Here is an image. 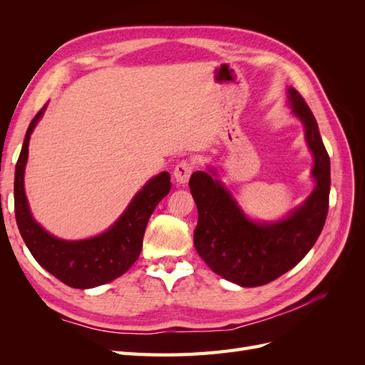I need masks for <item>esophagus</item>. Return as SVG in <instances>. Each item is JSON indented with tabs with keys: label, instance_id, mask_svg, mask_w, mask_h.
I'll return each mask as SVG.
<instances>
[{
	"label": "esophagus",
	"instance_id": "1",
	"mask_svg": "<svg viewBox=\"0 0 365 365\" xmlns=\"http://www.w3.org/2000/svg\"><path fill=\"white\" fill-rule=\"evenodd\" d=\"M192 172H193V164L190 161L182 160L181 163L176 164L175 169H173L175 181L180 182V184H185L187 181H189Z\"/></svg>",
	"mask_w": 365,
	"mask_h": 365
}]
</instances>
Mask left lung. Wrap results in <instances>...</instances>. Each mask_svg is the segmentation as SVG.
<instances>
[{"instance_id":"1","label":"left lung","mask_w":365,"mask_h":365,"mask_svg":"<svg viewBox=\"0 0 365 365\" xmlns=\"http://www.w3.org/2000/svg\"><path fill=\"white\" fill-rule=\"evenodd\" d=\"M288 105L302 121L314 157L315 181L302 205L279 220H252L245 215L213 168L197 170L189 181L197 207L195 248L208 268L244 288L267 284L292 269L311 251L324 227L329 210L330 160L317 120L304 98L288 88Z\"/></svg>"}]
</instances>
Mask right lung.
Here are the masks:
<instances>
[{
	"label": "right lung",
	"instance_id": "1",
	"mask_svg": "<svg viewBox=\"0 0 365 365\" xmlns=\"http://www.w3.org/2000/svg\"><path fill=\"white\" fill-rule=\"evenodd\" d=\"M46 108L47 105L31 120L16 163V224L31 256L43 269L71 288H96L123 275L138 259L148 220L172 187L170 175L161 172L150 178L132 197L115 222L101 235L81 240H65L50 235L33 217L24 189L30 135L46 113Z\"/></svg>",
	"mask_w": 365,
	"mask_h": 365
}]
</instances>
